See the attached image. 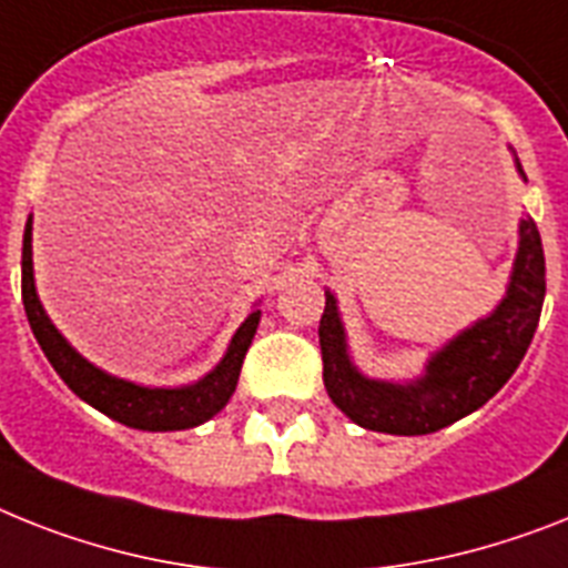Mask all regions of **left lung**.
Listing matches in <instances>:
<instances>
[{
  "label": "left lung",
  "mask_w": 568,
  "mask_h": 568,
  "mask_svg": "<svg viewBox=\"0 0 568 568\" xmlns=\"http://www.w3.org/2000/svg\"><path fill=\"white\" fill-rule=\"evenodd\" d=\"M519 168V162H517ZM523 173V168H519ZM526 176V173H523ZM546 298V257L537 223H519V250L505 298L490 316L449 339L426 363L424 377L400 383L368 379L351 363L336 295L325 290L318 345L331 400L354 424L388 435H429L485 406L517 372L534 339Z\"/></svg>",
  "instance_id": "obj_1"
}]
</instances>
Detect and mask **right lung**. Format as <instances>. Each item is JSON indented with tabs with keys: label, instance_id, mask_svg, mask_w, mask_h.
Instances as JSON below:
<instances>
[{
	"label": "right lung",
	"instance_id": "1",
	"mask_svg": "<svg viewBox=\"0 0 568 568\" xmlns=\"http://www.w3.org/2000/svg\"><path fill=\"white\" fill-rule=\"evenodd\" d=\"M22 304H26L28 325L34 331L42 354L49 357L65 386L89 406L104 412L106 418L133 426V429H148V433L191 429V426H200L214 418L234 395L243 357H246L257 322H261V311H252L229 342L226 357L214 365V372H209L191 386L148 388L135 386L130 379L112 377V374L95 368L89 359H83L42 311L34 287V261H31V217H28L26 234H22Z\"/></svg>",
	"mask_w": 568,
	"mask_h": 568
}]
</instances>
